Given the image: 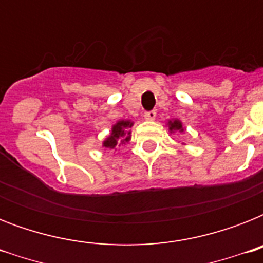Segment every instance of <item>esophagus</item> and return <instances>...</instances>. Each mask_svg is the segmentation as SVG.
<instances>
[{
	"label": "esophagus",
	"mask_w": 263,
	"mask_h": 263,
	"mask_svg": "<svg viewBox=\"0 0 263 263\" xmlns=\"http://www.w3.org/2000/svg\"><path fill=\"white\" fill-rule=\"evenodd\" d=\"M156 116H157V111L156 110L146 111V113H144V119L150 120V121H152V120L156 119Z\"/></svg>",
	"instance_id": "esophagus-1"
}]
</instances>
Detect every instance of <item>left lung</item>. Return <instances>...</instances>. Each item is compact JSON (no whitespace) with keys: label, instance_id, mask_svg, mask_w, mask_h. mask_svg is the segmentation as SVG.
Masks as SVG:
<instances>
[{"label":"left lung","instance_id":"8db88e82","mask_svg":"<svg viewBox=\"0 0 263 263\" xmlns=\"http://www.w3.org/2000/svg\"><path fill=\"white\" fill-rule=\"evenodd\" d=\"M168 127L171 132H184L183 124H181L180 120H171V121H168Z\"/></svg>","mask_w":263,"mask_h":263}]
</instances>
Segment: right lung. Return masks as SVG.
<instances>
[{
	"instance_id": "1",
	"label": "right lung",
	"mask_w": 263,
	"mask_h": 263,
	"mask_svg": "<svg viewBox=\"0 0 263 263\" xmlns=\"http://www.w3.org/2000/svg\"><path fill=\"white\" fill-rule=\"evenodd\" d=\"M132 125H134V123L129 121V120H120V121H117L111 127L110 135L103 140V147L115 148L117 144L120 146V144L129 142V139H131V131H128V128H131Z\"/></svg>"
}]
</instances>
